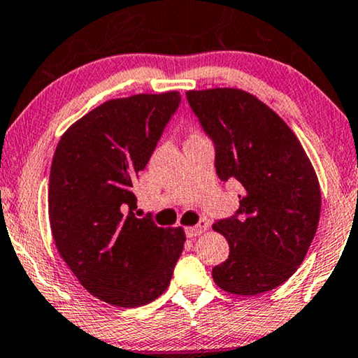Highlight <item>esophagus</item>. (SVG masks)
I'll use <instances>...</instances> for the list:
<instances>
[{
    "mask_svg": "<svg viewBox=\"0 0 358 358\" xmlns=\"http://www.w3.org/2000/svg\"><path fill=\"white\" fill-rule=\"evenodd\" d=\"M209 224L206 221H199L196 226H192V227H187V237H196V236H201L204 231H208Z\"/></svg>",
    "mask_w": 358,
    "mask_h": 358,
    "instance_id": "esophagus-1",
    "label": "esophagus"
}]
</instances>
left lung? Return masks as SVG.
Listing matches in <instances>:
<instances>
[{"label":"left lung","instance_id":"1","mask_svg":"<svg viewBox=\"0 0 358 358\" xmlns=\"http://www.w3.org/2000/svg\"><path fill=\"white\" fill-rule=\"evenodd\" d=\"M187 99L214 145L217 176L241 185L239 209L213 226L229 242L214 282L244 296L270 292L296 271L316 234L321 189L311 162L283 119L252 94L214 88Z\"/></svg>","mask_w":358,"mask_h":358}]
</instances>
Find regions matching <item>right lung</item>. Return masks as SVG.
Segmentation results:
<instances>
[{
	"instance_id": "add662e5",
	"label": "right lung",
	"mask_w": 358,
	"mask_h": 358,
	"mask_svg": "<svg viewBox=\"0 0 358 358\" xmlns=\"http://www.w3.org/2000/svg\"><path fill=\"white\" fill-rule=\"evenodd\" d=\"M178 92L111 99L62 136L49 178V217L57 250L93 296L137 308L159 298L182 255V227L136 217L134 188Z\"/></svg>"
}]
</instances>
